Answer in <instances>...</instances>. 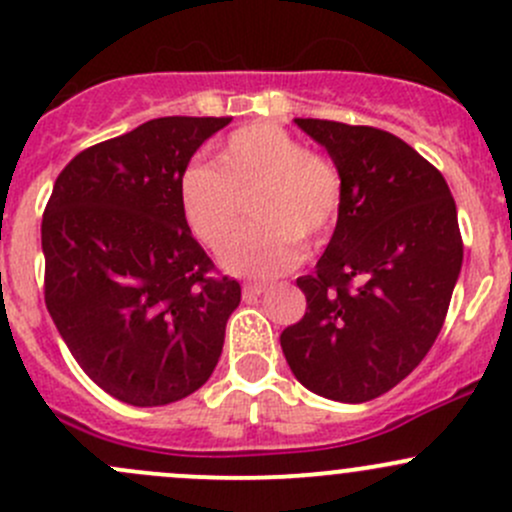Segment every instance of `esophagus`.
Instances as JSON below:
<instances>
[{
    "instance_id": "esophagus-1",
    "label": "esophagus",
    "mask_w": 512,
    "mask_h": 512,
    "mask_svg": "<svg viewBox=\"0 0 512 512\" xmlns=\"http://www.w3.org/2000/svg\"><path fill=\"white\" fill-rule=\"evenodd\" d=\"M265 289H267V284H262V282H247V284H242V299H245V301L257 299L262 292H265Z\"/></svg>"
}]
</instances>
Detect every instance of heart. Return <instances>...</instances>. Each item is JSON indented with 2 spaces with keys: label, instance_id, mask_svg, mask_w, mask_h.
Returning a JSON list of instances; mask_svg holds the SVG:
<instances>
[{
  "label": "heart",
  "instance_id": "obj_1",
  "mask_svg": "<svg viewBox=\"0 0 512 512\" xmlns=\"http://www.w3.org/2000/svg\"><path fill=\"white\" fill-rule=\"evenodd\" d=\"M253 198L258 225L223 255L225 270L274 277L292 270L306 245L324 242L343 206V176L326 154L274 122L233 129L213 164H193L181 179V211L191 233L223 250Z\"/></svg>",
  "mask_w": 512,
  "mask_h": 512
}]
</instances>
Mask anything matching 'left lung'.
Wrapping results in <instances>:
<instances>
[{
  "label": "left lung",
  "mask_w": 512,
  "mask_h": 512,
  "mask_svg": "<svg viewBox=\"0 0 512 512\" xmlns=\"http://www.w3.org/2000/svg\"><path fill=\"white\" fill-rule=\"evenodd\" d=\"M343 176V206L306 311L279 336L304 387L338 402L385 395L437 341L464 260L444 176L385 129L297 117Z\"/></svg>",
  "instance_id": "left-lung-1"
}]
</instances>
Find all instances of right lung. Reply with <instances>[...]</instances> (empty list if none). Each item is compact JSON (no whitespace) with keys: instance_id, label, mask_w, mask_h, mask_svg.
Masks as SVG:
<instances>
[{"instance_id":"add662e5","label":"right lung","mask_w":512,"mask_h":512,"mask_svg":"<svg viewBox=\"0 0 512 512\" xmlns=\"http://www.w3.org/2000/svg\"><path fill=\"white\" fill-rule=\"evenodd\" d=\"M233 117H159L93 144L58 174L41 220L43 299L95 385L134 407L211 378L240 284L181 211L193 152Z\"/></svg>"}]
</instances>
